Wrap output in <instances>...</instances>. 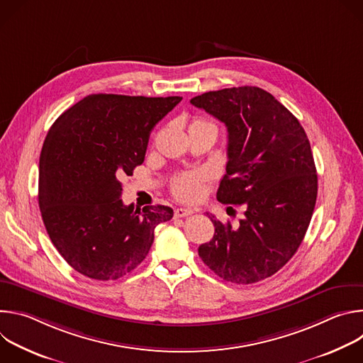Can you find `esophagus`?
Wrapping results in <instances>:
<instances>
[{
  "label": "esophagus",
  "mask_w": 363,
  "mask_h": 363,
  "mask_svg": "<svg viewBox=\"0 0 363 363\" xmlns=\"http://www.w3.org/2000/svg\"><path fill=\"white\" fill-rule=\"evenodd\" d=\"M192 213H194V211L189 210V208H177L175 213H174V216H175V218H184V217L191 216Z\"/></svg>",
  "instance_id": "1"
}]
</instances>
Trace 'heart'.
<instances>
[{"label":"heart","instance_id":"1","mask_svg":"<svg viewBox=\"0 0 363 363\" xmlns=\"http://www.w3.org/2000/svg\"><path fill=\"white\" fill-rule=\"evenodd\" d=\"M194 126H213L216 128L214 123L203 121V119H196L192 122ZM172 192L177 198L182 201H195L201 196L202 194V175L198 172H185L178 175L174 182H172Z\"/></svg>","mask_w":363,"mask_h":363}]
</instances>
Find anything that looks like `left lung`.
I'll list each match as a JSON object with an SVG mask.
<instances>
[{
  "instance_id": "1",
  "label": "left lung",
  "mask_w": 363,
  "mask_h": 363,
  "mask_svg": "<svg viewBox=\"0 0 363 363\" xmlns=\"http://www.w3.org/2000/svg\"><path fill=\"white\" fill-rule=\"evenodd\" d=\"M191 103L225 123L228 162L217 198L244 208L238 227L210 216L216 233L198 254L227 281L264 280L294 255L313 216L318 174L307 135L273 94L255 86L206 91Z\"/></svg>"
}]
</instances>
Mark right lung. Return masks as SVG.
<instances>
[{
    "label": "right lung",
    "instance_id": "1",
    "mask_svg": "<svg viewBox=\"0 0 363 363\" xmlns=\"http://www.w3.org/2000/svg\"><path fill=\"white\" fill-rule=\"evenodd\" d=\"M182 100L90 94L50 128L40 153L38 205L60 255L93 280H118L149 252L165 205L135 208L121 199L125 175L145 160L152 129Z\"/></svg>",
    "mask_w": 363,
    "mask_h": 363
}]
</instances>
